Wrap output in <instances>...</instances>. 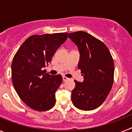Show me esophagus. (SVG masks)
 Segmentation results:
<instances>
[{
  "label": "esophagus",
  "instance_id": "34e87169",
  "mask_svg": "<svg viewBox=\"0 0 132 132\" xmlns=\"http://www.w3.org/2000/svg\"><path fill=\"white\" fill-rule=\"evenodd\" d=\"M68 78L67 77H63V81H66V80H68Z\"/></svg>",
  "mask_w": 132,
  "mask_h": 132
}]
</instances>
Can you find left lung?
<instances>
[{
	"label": "left lung",
	"mask_w": 132,
	"mask_h": 132,
	"mask_svg": "<svg viewBox=\"0 0 132 132\" xmlns=\"http://www.w3.org/2000/svg\"><path fill=\"white\" fill-rule=\"evenodd\" d=\"M80 53L78 68L84 80H75L71 91L73 105L82 110H92L105 101L114 81V65L109 50L99 39L82 31L69 34Z\"/></svg>",
	"instance_id": "obj_1"
}]
</instances>
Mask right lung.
<instances>
[{
  "label": "right lung",
  "mask_w": 132,
  "mask_h": 132,
  "mask_svg": "<svg viewBox=\"0 0 132 132\" xmlns=\"http://www.w3.org/2000/svg\"><path fill=\"white\" fill-rule=\"evenodd\" d=\"M68 33L34 35L21 45L12 60V80L15 90L27 106L45 111L55 104L56 90L62 82L61 75H51L43 69L48 66Z\"/></svg>",
  "instance_id": "right-lung-1"
}]
</instances>
